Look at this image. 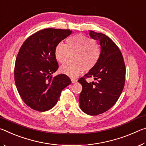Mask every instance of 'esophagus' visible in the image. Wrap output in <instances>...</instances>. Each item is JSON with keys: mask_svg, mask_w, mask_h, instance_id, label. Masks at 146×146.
Here are the masks:
<instances>
[{"mask_svg": "<svg viewBox=\"0 0 146 146\" xmlns=\"http://www.w3.org/2000/svg\"><path fill=\"white\" fill-rule=\"evenodd\" d=\"M76 82H77V80L76 79H75V78H71V82L72 83H76Z\"/></svg>", "mask_w": 146, "mask_h": 146, "instance_id": "1", "label": "esophagus"}]
</instances>
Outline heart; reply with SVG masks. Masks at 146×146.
I'll return each instance as SVG.
<instances>
[{
	"label": "heart",
	"mask_w": 146,
	"mask_h": 146,
	"mask_svg": "<svg viewBox=\"0 0 146 146\" xmlns=\"http://www.w3.org/2000/svg\"><path fill=\"white\" fill-rule=\"evenodd\" d=\"M101 53L100 46L82 34L71 36L66 40V44L59 42L55 49L56 61L60 64L71 59L60 68V72L70 77H76L84 71L92 70L98 62Z\"/></svg>",
	"instance_id": "obj_1"
}]
</instances>
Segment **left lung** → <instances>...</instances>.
<instances>
[{
  "label": "left lung",
  "instance_id": "8db88e82",
  "mask_svg": "<svg viewBox=\"0 0 146 146\" xmlns=\"http://www.w3.org/2000/svg\"><path fill=\"white\" fill-rule=\"evenodd\" d=\"M101 48L98 62L78 82L82 86L79 96L80 108L89 115H97L110 110L117 102L124 87L125 67L119 48L106 35L90 31ZM94 78L95 82L85 80Z\"/></svg>",
  "mask_w": 146,
  "mask_h": 146
}]
</instances>
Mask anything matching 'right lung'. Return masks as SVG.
<instances>
[{
	"instance_id": "add662e5",
	"label": "right lung",
	"mask_w": 146,
	"mask_h": 146,
	"mask_svg": "<svg viewBox=\"0 0 146 146\" xmlns=\"http://www.w3.org/2000/svg\"><path fill=\"white\" fill-rule=\"evenodd\" d=\"M71 33L70 29H44L27 38L20 49L15 81L22 99L34 110L43 112L53 108L61 91L71 83L64 74L53 76L58 68L56 46Z\"/></svg>"
}]
</instances>
